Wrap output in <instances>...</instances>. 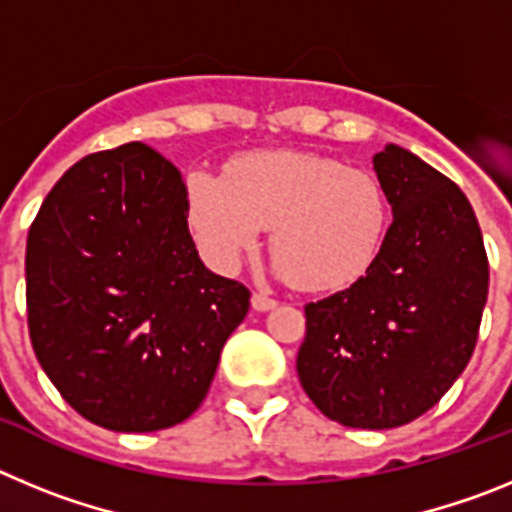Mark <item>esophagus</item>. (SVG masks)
<instances>
[{
  "label": "esophagus",
  "mask_w": 512,
  "mask_h": 512,
  "mask_svg": "<svg viewBox=\"0 0 512 512\" xmlns=\"http://www.w3.org/2000/svg\"><path fill=\"white\" fill-rule=\"evenodd\" d=\"M251 305H253V310L266 312V310H271V307H277V300H274V297H269V295H264V292H253Z\"/></svg>",
  "instance_id": "esophagus-1"
}]
</instances>
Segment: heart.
<instances>
[{
	"label": "heart",
	"mask_w": 512,
	"mask_h": 512,
	"mask_svg": "<svg viewBox=\"0 0 512 512\" xmlns=\"http://www.w3.org/2000/svg\"><path fill=\"white\" fill-rule=\"evenodd\" d=\"M187 207L197 243L215 269L233 271L261 230L282 277L310 292L359 282L379 259L390 225L382 184L320 153H243L225 176L192 174Z\"/></svg>",
	"instance_id": "heart-1"
}]
</instances>
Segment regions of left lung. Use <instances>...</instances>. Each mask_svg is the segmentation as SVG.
<instances>
[{
	"instance_id": "left-lung-1",
	"label": "left lung",
	"mask_w": 512,
	"mask_h": 512,
	"mask_svg": "<svg viewBox=\"0 0 512 512\" xmlns=\"http://www.w3.org/2000/svg\"><path fill=\"white\" fill-rule=\"evenodd\" d=\"M374 171L395 220L359 282L305 305L297 374L325 418L384 431L431 410L467 369L490 264L449 176L400 146L377 153Z\"/></svg>"
}]
</instances>
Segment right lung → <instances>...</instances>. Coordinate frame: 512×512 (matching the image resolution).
Segmentation results:
<instances>
[{
    "instance_id": "obj_1",
    "label": "right lung",
    "mask_w": 512,
    "mask_h": 512,
    "mask_svg": "<svg viewBox=\"0 0 512 512\" xmlns=\"http://www.w3.org/2000/svg\"><path fill=\"white\" fill-rule=\"evenodd\" d=\"M187 184L146 143L76 161L27 233L30 341L81 418L171 428L200 408L251 292L200 261Z\"/></svg>"
}]
</instances>
